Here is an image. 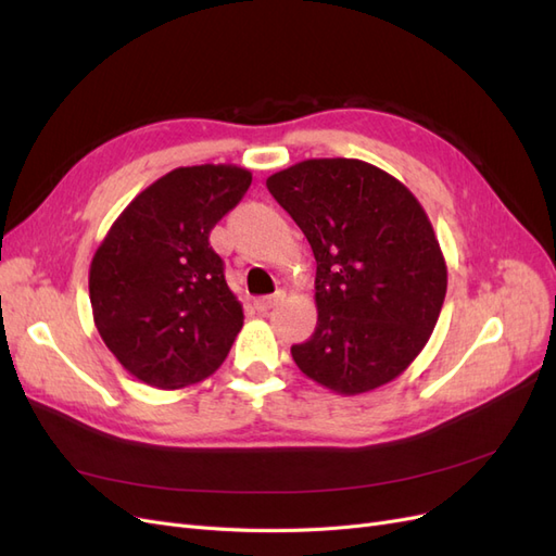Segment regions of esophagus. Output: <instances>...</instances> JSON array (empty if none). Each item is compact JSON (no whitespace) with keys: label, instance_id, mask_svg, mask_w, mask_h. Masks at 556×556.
Masks as SVG:
<instances>
[{"label":"esophagus","instance_id":"esophagus-1","mask_svg":"<svg viewBox=\"0 0 556 556\" xmlns=\"http://www.w3.org/2000/svg\"><path fill=\"white\" fill-rule=\"evenodd\" d=\"M282 296H285V292L282 290H278L276 294H271V296H262V299H257L255 301V308L260 311V313H266V311H271L278 301H282Z\"/></svg>","mask_w":556,"mask_h":556}]
</instances>
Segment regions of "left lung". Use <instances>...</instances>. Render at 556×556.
<instances>
[{"instance_id": "8db88e82", "label": "left lung", "mask_w": 556, "mask_h": 556, "mask_svg": "<svg viewBox=\"0 0 556 556\" xmlns=\"http://www.w3.org/2000/svg\"><path fill=\"white\" fill-rule=\"evenodd\" d=\"M317 262V327L296 366L355 396L401 376L439 323L447 266L406 185L362 160H306L266 178Z\"/></svg>"}]
</instances>
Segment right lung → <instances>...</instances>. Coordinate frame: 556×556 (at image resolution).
<instances>
[{"label": "right lung", "mask_w": 556, "mask_h": 556, "mask_svg": "<svg viewBox=\"0 0 556 556\" xmlns=\"http://www.w3.org/2000/svg\"><path fill=\"white\" fill-rule=\"evenodd\" d=\"M252 182L233 164L180 166L146 188L90 264L99 336L150 387L180 390L211 376L243 327L211 229Z\"/></svg>", "instance_id": "obj_1"}]
</instances>
